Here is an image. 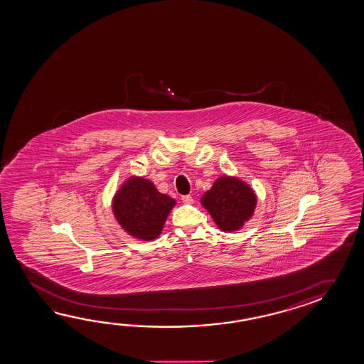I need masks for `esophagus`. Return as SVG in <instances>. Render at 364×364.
<instances>
[{
    "label": "esophagus",
    "instance_id": "esophagus-1",
    "mask_svg": "<svg viewBox=\"0 0 364 364\" xmlns=\"http://www.w3.org/2000/svg\"><path fill=\"white\" fill-rule=\"evenodd\" d=\"M182 203H193V198H192L191 195H186V196H182Z\"/></svg>",
    "mask_w": 364,
    "mask_h": 364
}]
</instances>
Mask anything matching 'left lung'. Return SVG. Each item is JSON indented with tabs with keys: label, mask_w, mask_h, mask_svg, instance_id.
<instances>
[{
	"label": "left lung",
	"mask_w": 364,
	"mask_h": 364,
	"mask_svg": "<svg viewBox=\"0 0 364 364\" xmlns=\"http://www.w3.org/2000/svg\"><path fill=\"white\" fill-rule=\"evenodd\" d=\"M203 208L209 211L218 228L235 232L252 218L257 196L245 181L223 176L214 182L201 198Z\"/></svg>",
	"instance_id": "obj_1"
}]
</instances>
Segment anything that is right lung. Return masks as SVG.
Returning a JSON list of instances; mask_svg holds the SVG:
<instances>
[{
	"mask_svg": "<svg viewBox=\"0 0 364 364\" xmlns=\"http://www.w3.org/2000/svg\"><path fill=\"white\" fill-rule=\"evenodd\" d=\"M176 200L156 190L151 181L131 176L112 200V211L127 235L141 240L161 235Z\"/></svg>",
	"mask_w": 364,
	"mask_h": 364,
	"instance_id": "add662e5",
	"label": "right lung"
}]
</instances>
